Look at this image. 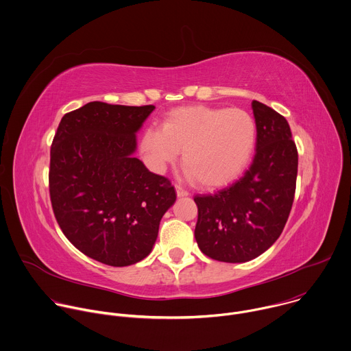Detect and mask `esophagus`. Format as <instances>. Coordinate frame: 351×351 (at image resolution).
I'll use <instances>...</instances> for the list:
<instances>
[{"label": "esophagus", "instance_id": "obj_1", "mask_svg": "<svg viewBox=\"0 0 351 351\" xmlns=\"http://www.w3.org/2000/svg\"><path fill=\"white\" fill-rule=\"evenodd\" d=\"M175 189H176V195H178V197H187V195L190 194L186 189H183V187L179 186V184H176Z\"/></svg>", "mask_w": 351, "mask_h": 351}]
</instances>
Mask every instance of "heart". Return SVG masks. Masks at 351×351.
I'll return each instance as SVG.
<instances>
[{
  "instance_id": "obj_1",
  "label": "heart",
  "mask_w": 351,
  "mask_h": 351,
  "mask_svg": "<svg viewBox=\"0 0 351 351\" xmlns=\"http://www.w3.org/2000/svg\"><path fill=\"white\" fill-rule=\"evenodd\" d=\"M255 142L256 125L247 111L189 106L168 112L161 129H146L140 146L156 169L173 162L182 152L187 175L202 187L218 189L243 173Z\"/></svg>"
}]
</instances>
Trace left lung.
<instances>
[{
    "instance_id": "obj_1",
    "label": "left lung",
    "mask_w": 351,
    "mask_h": 351,
    "mask_svg": "<svg viewBox=\"0 0 351 351\" xmlns=\"http://www.w3.org/2000/svg\"><path fill=\"white\" fill-rule=\"evenodd\" d=\"M256 153L237 182L214 194L195 195V240L214 261L243 263L280 237L291 210L298 153L287 121L254 100Z\"/></svg>"
}]
</instances>
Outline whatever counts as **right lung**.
Instances as JSON below:
<instances>
[{"label": "right lung", "instance_id": "right-lung-1", "mask_svg": "<svg viewBox=\"0 0 351 351\" xmlns=\"http://www.w3.org/2000/svg\"><path fill=\"white\" fill-rule=\"evenodd\" d=\"M154 106L90 101L64 115L50 150L49 189L64 234L114 267L146 258L176 193L134 157L136 133Z\"/></svg>", "mask_w": 351, "mask_h": 351}]
</instances>
